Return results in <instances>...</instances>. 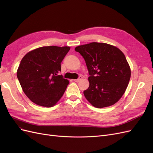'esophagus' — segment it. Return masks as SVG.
<instances>
[{"instance_id":"34e87169","label":"esophagus","mask_w":153,"mask_h":153,"mask_svg":"<svg viewBox=\"0 0 153 153\" xmlns=\"http://www.w3.org/2000/svg\"><path fill=\"white\" fill-rule=\"evenodd\" d=\"M82 79V77H81V76H80L79 77L78 79H74V81H75V82H79V81L80 80H81Z\"/></svg>"}]
</instances>
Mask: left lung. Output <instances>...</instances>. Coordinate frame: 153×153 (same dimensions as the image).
Here are the masks:
<instances>
[{"label": "left lung", "mask_w": 153, "mask_h": 153, "mask_svg": "<svg viewBox=\"0 0 153 153\" xmlns=\"http://www.w3.org/2000/svg\"><path fill=\"white\" fill-rule=\"evenodd\" d=\"M84 58L90 77L89 88L84 91L88 101L97 108L114 105L124 94L131 70L123 53L103 42H91L75 48Z\"/></svg>", "instance_id": "left-lung-1"}]
</instances>
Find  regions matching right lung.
Segmentation results:
<instances>
[{
    "mask_svg": "<svg viewBox=\"0 0 153 153\" xmlns=\"http://www.w3.org/2000/svg\"><path fill=\"white\" fill-rule=\"evenodd\" d=\"M68 46H43L27 53L21 60L17 77L25 94L36 104L53 107L69 83L59 75Z\"/></svg>",
    "mask_w": 153,
    "mask_h": 153,
    "instance_id": "1",
    "label": "right lung"
}]
</instances>
